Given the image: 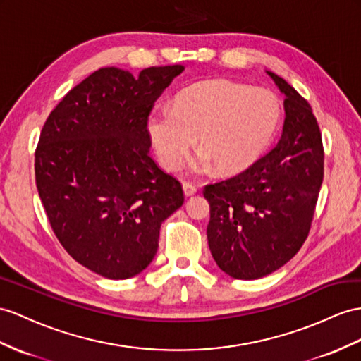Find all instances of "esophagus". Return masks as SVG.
Returning a JSON list of instances; mask_svg holds the SVG:
<instances>
[{"instance_id":"34e87169","label":"esophagus","mask_w":361,"mask_h":361,"mask_svg":"<svg viewBox=\"0 0 361 361\" xmlns=\"http://www.w3.org/2000/svg\"><path fill=\"white\" fill-rule=\"evenodd\" d=\"M183 192H184V197H192L197 193V188L190 183H183Z\"/></svg>"}]
</instances>
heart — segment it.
I'll return each mask as SVG.
<instances>
[{
  "mask_svg": "<svg viewBox=\"0 0 361 361\" xmlns=\"http://www.w3.org/2000/svg\"><path fill=\"white\" fill-rule=\"evenodd\" d=\"M279 97L267 88L216 79L181 91L173 106H155L146 120L147 135L160 164L177 171L192 146L200 152L192 171L239 173L269 151L281 125Z\"/></svg>",
  "mask_w": 361,
  "mask_h": 361,
  "instance_id": "1",
  "label": "heart"
}]
</instances>
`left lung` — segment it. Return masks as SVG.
Instances as JSON below:
<instances>
[{"label":"left lung","instance_id":"8db88e82","mask_svg":"<svg viewBox=\"0 0 361 361\" xmlns=\"http://www.w3.org/2000/svg\"><path fill=\"white\" fill-rule=\"evenodd\" d=\"M285 96L281 140L252 168L209 184L207 241L224 273L252 281L281 269L308 236L323 180V145L310 104L267 71Z\"/></svg>","mask_w":361,"mask_h":361}]
</instances>
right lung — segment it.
I'll list each match as a JSON object with an SVG mask.
<instances>
[{"mask_svg": "<svg viewBox=\"0 0 361 361\" xmlns=\"http://www.w3.org/2000/svg\"><path fill=\"white\" fill-rule=\"evenodd\" d=\"M183 66L134 78L99 68L70 90L35 152L39 198L73 259L108 279L142 273L159 248L163 221L184 202L178 180L149 155L146 120Z\"/></svg>", "mask_w": 361, "mask_h": 361, "instance_id": "obj_1", "label": "right lung"}]
</instances>
